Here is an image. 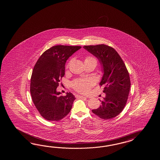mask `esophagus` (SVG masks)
<instances>
[{"label":"esophagus","mask_w":160,"mask_h":160,"mask_svg":"<svg viewBox=\"0 0 160 160\" xmlns=\"http://www.w3.org/2000/svg\"><path fill=\"white\" fill-rule=\"evenodd\" d=\"M77 97H78V98H86V97L85 96H83V95H76Z\"/></svg>","instance_id":"34e87169"}]
</instances>
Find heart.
I'll return each mask as SVG.
<instances>
[{
	"instance_id": "heart-1",
	"label": "heart",
	"mask_w": 160,
	"mask_h": 160,
	"mask_svg": "<svg viewBox=\"0 0 160 160\" xmlns=\"http://www.w3.org/2000/svg\"><path fill=\"white\" fill-rule=\"evenodd\" d=\"M95 61L94 58H92L90 57H88L86 58L85 61ZM69 64V63H68ZM94 82L92 79H77L72 83V86L75 88L77 91L81 92H88V89L93 85Z\"/></svg>"
}]
</instances>
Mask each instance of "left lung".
<instances>
[{"instance_id": "8db88e82", "label": "left lung", "mask_w": 160, "mask_h": 160, "mask_svg": "<svg viewBox=\"0 0 160 160\" xmlns=\"http://www.w3.org/2000/svg\"><path fill=\"white\" fill-rule=\"evenodd\" d=\"M83 48L98 59L103 72L99 83L104 86L105 97L92 112L102 119L113 118L122 111L128 98L130 80L126 66L118 52L105 44Z\"/></svg>"}]
</instances>
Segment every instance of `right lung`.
Instances as JSON below:
<instances>
[{"label":"right lung","mask_w":160,"mask_h":160,"mask_svg":"<svg viewBox=\"0 0 160 160\" xmlns=\"http://www.w3.org/2000/svg\"><path fill=\"white\" fill-rule=\"evenodd\" d=\"M81 46L58 45L44 51L38 59L31 75L30 92L32 101L44 119L58 121L70 112L75 99L72 92L61 95L57 91L65 75L66 61Z\"/></svg>","instance_id":"add662e5"}]
</instances>
